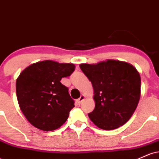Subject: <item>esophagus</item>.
<instances>
[{"label":"esophagus","mask_w":159,"mask_h":159,"mask_svg":"<svg viewBox=\"0 0 159 159\" xmlns=\"http://www.w3.org/2000/svg\"><path fill=\"white\" fill-rule=\"evenodd\" d=\"M84 99H85V96H84V95H81V96H80V98H78V99H77V102L78 104H81Z\"/></svg>","instance_id":"34e87169"}]
</instances>
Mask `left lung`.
Segmentation results:
<instances>
[{
  "instance_id": "8db88e82",
  "label": "left lung",
  "mask_w": 159,
  "mask_h": 159,
  "mask_svg": "<svg viewBox=\"0 0 159 159\" xmlns=\"http://www.w3.org/2000/svg\"><path fill=\"white\" fill-rule=\"evenodd\" d=\"M80 68L93 87L95 108L88 114L96 126L113 130L132 117L140 98V76L135 67L124 61L107 60Z\"/></svg>"
}]
</instances>
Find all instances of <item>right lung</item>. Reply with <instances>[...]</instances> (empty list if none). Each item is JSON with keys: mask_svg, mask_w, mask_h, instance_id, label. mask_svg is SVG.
Masks as SVG:
<instances>
[{"mask_svg": "<svg viewBox=\"0 0 159 159\" xmlns=\"http://www.w3.org/2000/svg\"><path fill=\"white\" fill-rule=\"evenodd\" d=\"M75 70L73 63L39 61L25 68L16 80V96L27 121L40 130H55L68 119L75 107L62 78Z\"/></svg>", "mask_w": 159, "mask_h": 159, "instance_id": "1", "label": "right lung"}]
</instances>
